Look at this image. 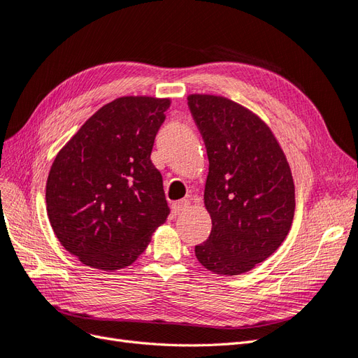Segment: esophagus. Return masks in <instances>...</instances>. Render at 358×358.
Listing matches in <instances>:
<instances>
[{
	"instance_id": "esophagus-1",
	"label": "esophagus",
	"mask_w": 358,
	"mask_h": 358,
	"mask_svg": "<svg viewBox=\"0 0 358 358\" xmlns=\"http://www.w3.org/2000/svg\"><path fill=\"white\" fill-rule=\"evenodd\" d=\"M191 206V201L188 199H183V200H179V201H175L173 204H171V213L173 215H179L182 213L185 208H188Z\"/></svg>"
}]
</instances>
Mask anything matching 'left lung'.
<instances>
[{"mask_svg": "<svg viewBox=\"0 0 358 358\" xmlns=\"http://www.w3.org/2000/svg\"><path fill=\"white\" fill-rule=\"evenodd\" d=\"M188 105L206 143L204 207L212 219L199 262L217 275H240L286 240L294 216L287 158L253 110L216 94H189Z\"/></svg>", "mask_w": 358, "mask_h": 358, "instance_id": "left-lung-1", "label": "left lung"}]
</instances>
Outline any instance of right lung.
<instances>
[{
  "label": "right lung",
  "instance_id": "right-lung-1",
  "mask_svg": "<svg viewBox=\"0 0 358 358\" xmlns=\"http://www.w3.org/2000/svg\"><path fill=\"white\" fill-rule=\"evenodd\" d=\"M170 103L169 97H118L57 152L45 185L47 216L60 244L84 265H131L167 220L151 152Z\"/></svg>",
  "mask_w": 358,
  "mask_h": 358
}]
</instances>
